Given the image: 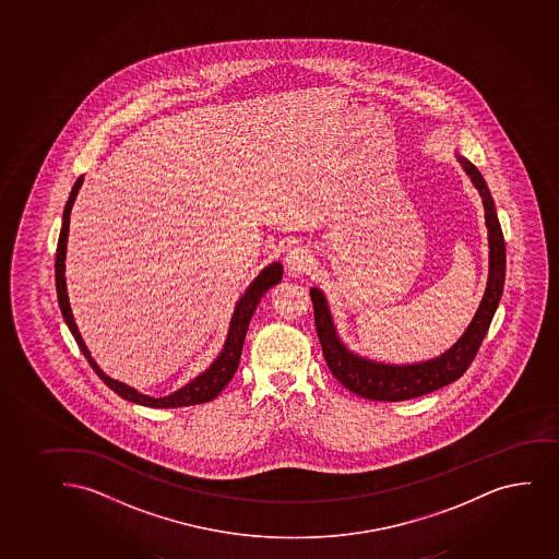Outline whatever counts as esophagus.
<instances>
[{"label":"esophagus","mask_w":559,"mask_h":559,"mask_svg":"<svg viewBox=\"0 0 559 559\" xmlns=\"http://www.w3.org/2000/svg\"><path fill=\"white\" fill-rule=\"evenodd\" d=\"M311 261H313V259H311V251H309L308 248L295 246V248L287 253V257H285V266H287L290 272H306Z\"/></svg>","instance_id":"obj_1"}]
</instances>
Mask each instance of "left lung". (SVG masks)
I'll return each instance as SVG.
<instances>
[{
  "instance_id": "1",
  "label": "left lung",
  "mask_w": 559,
  "mask_h": 559,
  "mask_svg": "<svg viewBox=\"0 0 559 559\" xmlns=\"http://www.w3.org/2000/svg\"><path fill=\"white\" fill-rule=\"evenodd\" d=\"M459 160L466 169L475 188L481 193L488 246H490V272H488L487 290L483 296L481 306L477 309L468 330L464 332L461 340L456 341L455 347H451L440 358L416 364V366H384V364L358 358L353 353H348L345 345L337 340L334 322L321 290H309L311 302H313L314 326H317V335L321 341L328 369L341 384L359 397L397 403V401H408V399L437 392L443 385L461 379L466 369L472 366L487 335L488 326L492 322L496 308L500 304L501 293H503L506 242H503L500 222L496 216L495 201L490 198L481 174L466 158L459 156Z\"/></svg>"
}]
</instances>
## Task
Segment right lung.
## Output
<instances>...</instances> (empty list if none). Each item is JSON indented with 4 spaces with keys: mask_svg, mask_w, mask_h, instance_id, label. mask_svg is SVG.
<instances>
[{
    "mask_svg": "<svg viewBox=\"0 0 559 559\" xmlns=\"http://www.w3.org/2000/svg\"><path fill=\"white\" fill-rule=\"evenodd\" d=\"M82 182H84V175L74 182L69 201L64 205L63 225H61L58 251H56V289H58L59 308H61L67 326H69L72 335H74V340H76L78 347L84 353L85 359L93 367V371L97 372L100 380H104V384L108 385L109 390H114L117 395H121L127 401H132L135 405L151 406V408H179V406L201 405V403H209L212 399L218 397L219 392L224 390L225 385L229 384V380L235 377V371L238 369L246 332H248V326H250L251 317H253L257 304L261 302V298H263L264 293L270 287H274L276 283L282 282V264L274 263L266 266L255 277V282L251 283L250 287H248L246 295L238 300L235 313H233L231 326H229V334H227L224 350H222L218 359L203 374H200L198 379L192 380L185 388H180L179 392L171 393L169 397L154 399L148 397V395H142V393L135 392L134 388L109 379L108 374H104L98 369L95 359L91 358L90 350L85 347L82 335L78 332L74 319H72L69 296H67V287H64V253H67V237H69V219H71L72 203L76 200L78 190L82 187Z\"/></svg>",
    "mask_w": 559,
    "mask_h": 559,
    "instance_id": "add662e5",
    "label": "right lung"
}]
</instances>
